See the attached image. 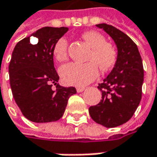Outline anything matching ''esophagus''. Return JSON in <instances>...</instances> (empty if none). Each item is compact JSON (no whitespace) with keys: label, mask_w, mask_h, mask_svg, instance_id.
<instances>
[{"label":"esophagus","mask_w":157,"mask_h":157,"mask_svg":"<svg viewBox=\"0 0 157 157\" xmlns=\"http://www.w3.org/2000/svg\"><path fill=\"white\" fill-rule=\"evenodd\" d=\"M76 89H77V92H78V93H81V92H83V91L85 90V87H77Z\"/></svg>","instance_id":"1"}]
</instances>
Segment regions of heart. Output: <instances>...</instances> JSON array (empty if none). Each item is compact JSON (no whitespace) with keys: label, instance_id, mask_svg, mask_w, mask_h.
Here are the masks:
<instances>
[{"label":"heart","instance_id":"obj_1","mask_svg":"<svg viewBox=\"0 0 157 157\" xmlns=\"http://www.w3.org/2000/svg\"><path fill=\"white\" fill-rule=\"evenodd\" d=\"M83 40L92 48L88 55L87 63H70L59 70L61 78L66 85L83 86L92 82L98 75L100 68L102 71L112 69L117 61L118 53L113 44L107 42L105 36L96 31H87L82 34ZM69 42L65 37L60 38L56 42L53 54L58 62L68 59Z\"/></svg>","mask_w":157,"mask_h":157}]
</instances>
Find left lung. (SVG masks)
<instances>
[{
    "label": "left lung",
    "instance_id": "8db88e82",
    "mask_svg": "<svg viewBox=\"0 0 157 157\" xmlns=\"http://www.w3.org/2000/svg\"><path fill=\"white\" fill-rule=\"evenodd\" d=\"M114 40L117 47V61L108 77L100 83L101 100L91 106L89 114L94 121L106 127H116L133 116L140 102L144 69L137 45L124 33L107 24H99Z\"/></svg>",
    "mask_w": 157,
    "mask_h": 157
}]
</instances>
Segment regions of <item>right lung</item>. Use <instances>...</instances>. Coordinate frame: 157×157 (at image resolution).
Here are the masks:
<instances>
[{"mask_svg": "<svg viewBox=\"0 0 157 157\" xmlns=\"http://www.w3.org/2000/svg\"><path fill=\"white\" fill-rule=\"evenodd\" d=\"M68 30L67 27L39 29L33 33L38 40L37 44L31 43L30 37H26L12 52L9 65L12 94L22 114L30 121L59 120L69 98L77 93L73 86L58 85L59 76L54 67V46Z\"/></svg>", "mask_w": 157, "mask_h": 157, "instance_id": "add662e5", "label": "right lung"}]
</instances>
